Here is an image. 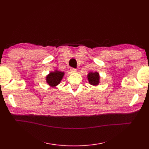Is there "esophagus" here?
<instances>
[{
    "mask_svg": "<svg viewBox=\"0 0 149 149\" xmlns=\"http://www.w3.org/2000/svg\"><path fill=\"white\" fill-rule=\"evenodd\" d=\"M70 71L71 73H75V72H76V71H77V70H76V68H71Z\"/></svg>",
    "mask_w": 149,
    "mask_h": 149,
    "instance_id": "obj_1",
    "label": "esophagus"
}]
</instances>
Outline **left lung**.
<instances>
[{"instance_id": "1", "label": "left lung", "mask_w": 149, "mask_h": 149, "mask_svg": "<svg viewBox=\"0 0 149 149\" xmlns=\"http://www.w3.org/2000/svg\"><path fill=\"white\" fill-rule=\"evenodd\" d=\"M88 78L89 83L92 84L96 86L99 84V80H100V76H99V74L96 72V73H89L88 75Z\"/></svg>"}]
</instances>
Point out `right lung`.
<instances>
[{"instance_id": "1", "label": "right lung", "mask_w": 149, "mask_h": 149, "mask_svg": "<svg viewBox=\"0 0 149 149\" xmlns=\"http://www.w3.org/2000/svg\"><path fill=\"white\" fill-rule=\"evenodd\" d=\"M64 75L63 72L55 71L52 72L47 76V82L51 86H56L61 81Z\"/></svg>"}]
</instances>
